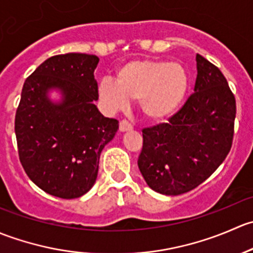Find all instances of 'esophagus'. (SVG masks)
Segmentation results:
<instances>
[{"instance_id": "obj_1", "label": "esophagus", "mask_w": 253, "mask_h": 253, "mask_svg": "<svg viewBox=\"0 0 253 253\" xmlns=\"http://www.w3.org/2000/svg\"><path fill=\"white\" fill-rule=\"evenodd\" d=\"M132 128H133V126H132V124H129L127 120H121V121H120V131L121 132L129 131V129Z\"/></svg>"}]
</instances>
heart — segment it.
Masks as SVG:
<instances>
[{
	"instance_id": "1",
	"label": "heart",
	"mask_w": 253,
	"mask_h": 253,
	"mask_svg": "<svg viewBox=\"0 0 253 253\" xmlns=\"http://www.w3.org/2000/svg\"><path fill=\"white\" fill-rule=\"evenodd\" d=\"M187 73L182 65L162 60H134L125 63L116 81L105 78L99 96L110 110L121 109L131 99H139L148 119L160 121L178 110L187 93Z\"/></svg>"
}]
</instances>
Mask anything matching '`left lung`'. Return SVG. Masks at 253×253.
Instances as JSON below:
<instances>
[{
	"label": "left lung",
	"mask_w": 253,
	"mask_h": 253,
	"mask_svg": "<svg viewBox=\"0 0 253 253\" xmlns=\"http://www.w3.org/2000/svg\"><path fill=\"white\" fill-rule=\"evenodd\" d=\"M195 93L168 122L143 128L138 168L152 190L177 196L206 181L234 138L236 101L221 71L197 53Z\"/></svg>",
	"instance_id": "1"
}]
</instances>
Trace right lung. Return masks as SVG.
Returning <instances> with one entry per match:
<instances>
[{"instance_id": "add662e5", "label": "right lung", "mask_w": 253, "mask_h": 253, "mask_svg": "<svg viewBox=\"0 0 253 253\" xmlns=\"http://www.w3.org/2000/svg\"><path fill=\"white\" fill-rule=\"evenodd\" d=\"M98 56L65 53L47 58L24 82L16 111L20 164L30 180L55 197L71 200L93 187L100 153L119 128L94 105ZM60 88L61 103L47 98Z\"/></svg>"}]
</instances>
